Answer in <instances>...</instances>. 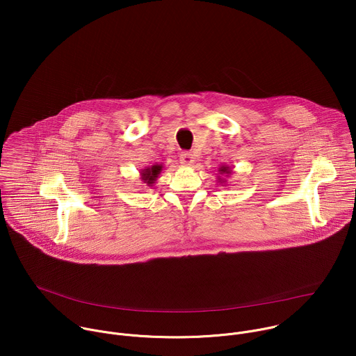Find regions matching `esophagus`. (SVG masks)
Segmentation results:
<instances>
[{"label": "esophagus", "instance_id": "1", "mask_svg": "<svg viewBox=\"0 0 356 356\" xmlns=\"http://www.w3.org/2000/svg\"><path fill=\"white\" fill-rule=\"evenodd\" d=\"M180 163L183 166H191L194 163V156L190 154V152H181V154H180Z\"/></svg>", "mask_w": 356, "mask_h": 356}]
</instances>
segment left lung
<instances>
[{
    "label": "left lung",
    "mask_w": 356,
    "mask_h": 356,
    "mask_svg": "<svg viewBox=\"0 0 356 356\" xmlns=\"http://www.w3.org/2000/svg\"><path fill=\"white\" fill-rule=\"evenodd\" d=\"M218 172H220V175H225V176H229V175H232V170H231V168H229V166H227V165H225V166H224V165H222V166H220ZM217 179H218V181H220L221 184H225V183H227V180H225V179H222L221 176H218Z\"/></svg>",
    "instance_id": "8db88e82"
}]
</instances>
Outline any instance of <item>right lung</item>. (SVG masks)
Masks as SVG:
<instances>
[{
    "label": "right lung",
    "mask_w": 356,
    "mask_h": 356,
    "mask_svg": "<svg viewBox=\"0 0 356 356\" xmlns=\"http://www.w3.org/2000/svg\"><path fill=\"white\" fill-rule=\"evenodd\" d=\"M162 170H163L162 165H154V166H150V168H145L140 172V179H142L143 183H146V186H152L158 180V177L162 173Z\"/></svg>",
    "instance_id": "right-lung-1"
}]
</instances>
